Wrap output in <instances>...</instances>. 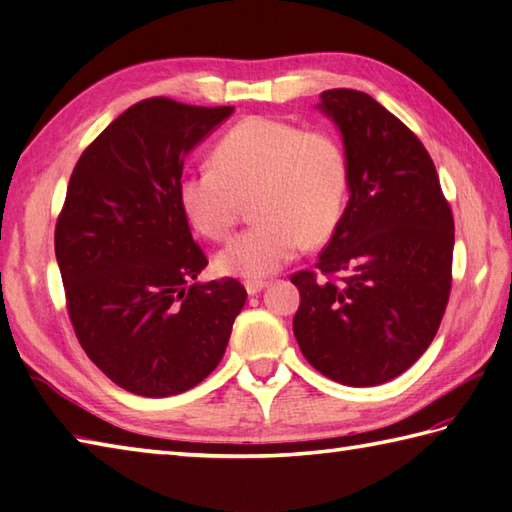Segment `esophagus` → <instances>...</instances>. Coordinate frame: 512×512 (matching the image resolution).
Returning a JSON list of instances; mask_svg holds the SVG:
<instances>
[{"mask_svg":"<svg viewBox=\"0 0 512 512\" xmlns=\"http://www.w3.org/2000/svg\"><path fill=\"white\" fill-rule=\"evenodd\" d=\"M265 287H267L265 280H247V283H245V289H247L249 296L260 294V291H263Z\"/></svg>","mask_w":512,"mask_h":512,"instance_id":"obj_1","label":"esophagus"}]
</instances>
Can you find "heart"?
I'll return each mask as SVG.
<instances>
[{
  "mask_svg": "<svg viewBox=\"0 0 512 512\" xmlns=\"http://www.w3.org/2000/svg\"><path fill=\"white\" fill-rule=\"evenodd\" d=\"M349 194V165L327 132L247 117L214 145L212 165L183 172L176 196L198 234L223 241L254 196L256 223L216 256L218 271L265 278L294 260L305 241L336 232Z\"/></svg>",
  "mask_w": 512,
  "mask_h": 512,
  "instance_id": "1",
  "label": "heart"
}]
</instances>
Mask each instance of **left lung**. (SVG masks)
<instances>
[{"mask_svg":"<svg viewBox=\"0 0 512 512\" xmlns=\"http://www.w3.org/2000/svg\"><path fill=\"white\" fill-rule=\"evenodd\" d=\"M318 108L336 121L349 203L300 291L302 356L347 387L398 378L429 349L451 296L455 225L433 159L367 92L336 88Z\"/></svg>","mask_w":512,"mask_h":512,"instance_id":"1","label":"left lung"}]
</instances>
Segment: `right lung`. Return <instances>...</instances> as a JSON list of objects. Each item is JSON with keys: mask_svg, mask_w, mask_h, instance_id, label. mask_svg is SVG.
Here are the masks:
<instances>
[{"mask_svg": "<svg viewBox=\"0 0 512 512\" xmlns=\"http://www.w3.org/2000/svg\"><path fill=\"white\" fill-rule=\"evenodd\" d=\"M232 112L143 99L83 150L70 174L55 254L72 329L117 387L143 398L203 382L245 305L236 278L192 283L207 256L176 196L187 152Z\"/></svg>", "mask_w": 512, "mask_h": 512, "instance_id": "add662e5", "label": "right lung"}]
</instances>
